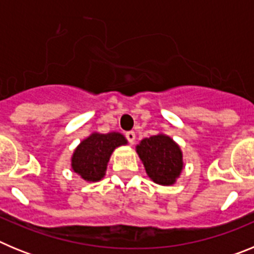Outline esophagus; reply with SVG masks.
Here are the masks:
<instances>
[{
	"label": "esophagus",
	"mask_w": 254,
	"mask_h": 254,
	"mask_svg": "<svg viewBox=\"0 0 254 254\" xmlns=\"http://www.w3.org/2000/svg\"><path fill=\"white\" fill-rule=\"evenodd\" d=\"M126 138L128 140L129 143H133L136 140V133L133 131H127L126 132Z\"/></svg>",
	"instance_id": "1"
}]
</instances>
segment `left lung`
I'll return each mask as SVG.
<instances>
[{
    "label": "left lung",
    "instance_id": "obj_1",
    "mask_svg": "<svg viewBox=\"0 0 254 254\" xmlns=\"http://www.w3.org/2000/svg\"><path fill=\"white\" fill-rule=\"evenodd\" d=\"M136 150L147 176L158 185H173L183 169L181 149L165 134L143 138Z\"/></svg>",
    "mask_w": 254,
    "mask_h": 254
}]
</instances>
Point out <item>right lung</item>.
<instances>
[{"mask_svg":"<svg viewBox=\"0 0 254 254\" xmlns=\"http://www.w3.org/2000/svg\"><path fill=\"white\" fill-rule=\"evenodd\" d=\"M127 140L118 132L93 133L85 138L72 155V169L87 182H98L105 176L107 164L116 147L126 145Z\"/></svg>","mask_w":254,"mask_h":254,"instance_id":"add662e5","label":"right lung"}]
</instances>
